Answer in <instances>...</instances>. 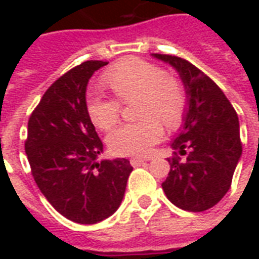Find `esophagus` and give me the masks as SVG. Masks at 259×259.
I'll use <instances>...</instances> for the list:
<instances>
[{
  "label": "esophagus",
  "instance_id": "esophagus-1",
  "mask_svg": "<svg viewBox=\"0 0 259 259\" xmlns=\"http://www.w3.org/2000/svg\"><path fill=\"white\" fill-rule=\"evenodd\" d=\"M130 163H132V165H133V166H141V165H143V163H146V159H143V158H132V159H130Z\"/></svg>",
  "mask_w": 259,
  "mask_h": 259
}]
</instances>
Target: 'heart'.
<instances>
[{
	"label": "heart",
	"instance_id": "obj_1",
	"mask_svg": "<svg viewBox=\"0 0 259 259\" xmlns=\"http://www.w3.org/2000/svg\"><path fill=\"white\" fill-rule=\"evenodd\" d=\"M104 83L118 100L137 102V123L120 124L108 135L111 151L126 157H143L161 141L163 129L178 127L186 109V93L178 79L158 65L141 58L120 61L104 74ZM93 90L87 94V112L97 127L108 130L118 122L120 102Z\"/></svg>",
	"mask_w": 259,
	"mask_h": 259
}]
</instances>
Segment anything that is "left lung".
Wrapping results in <instances>:
<instances>
[{
    "instance_id": "left-lung-1",
    "label": "left lung",
    "mask_w": 259,
    "mask_h": 259,
    "mask_svg": "<svg viewBox=\"0 0 259 259\" xmlns=\"http://www.w3.org/2000/svg\"><path fill=\"white\" fill-rule=\"evenodd\" d=\"M179 73L187 97L183 124L170 147V172L162 183L168 200L185 211L211 208L226 194L241 157L237 113L223 91L189 61L152 54ZM186 155L180 162L177 154Z\"/></svg>"
}]
</instances>
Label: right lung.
Segmentation results:
<instances>
[{
  "label": "right lung",
  "mask_w": 259,
  "mask_h": 259,
  "mask_svg": "<svg viewBox=\"0 0 259 259\" xmlns=\"http://www.w3.org/2000/svg\"><path fill=\"white\" fill-rule=\"evenodd\" d=\"M104 61H87L61 76L42 96L27 124L26 155L48 202L69 221L93 225L123 200L132 165L124 158L97 161L104 144L91 122L85 90Z\"/></svg>",
  "instance_id": "right-lung-1"
}]
</instances>
